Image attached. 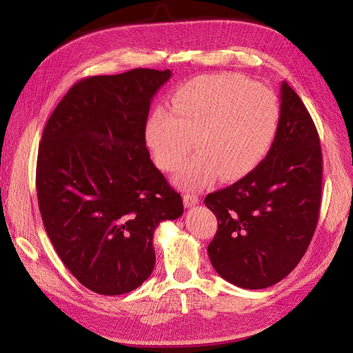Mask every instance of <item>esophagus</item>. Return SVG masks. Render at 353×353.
I'll return each mask as SVG.
<instances>
[{"instance_id": "obj_1", "label": "esophagus", "mask_w": 353, "mask_h": 353, "mask_svg": "<svg viewBox=\"0 0 353 353\" xmlns=\"http://www.w3.org/2000/svg\"><path fill=\"white\" fill-rule=\"evenodd\" d=\"M197 203H199V196H197V194H192V192H185L183 194V205H185V208L196 206Z\"/></svg>"}]
</instances>
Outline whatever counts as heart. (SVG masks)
<instances>
[{
    "label": "heart",
    "instance_id": "heart-1",
    "mask_svg": "<svg viewBox=\"0 0 353 353\" xmlns=\"http://www.w3.org/2000/svg\"><path fill=\"white\" fill-rule=\"evenodd\" d=\"M281 123V103L268 88L223 72L201 76L177 89L171 109L157 106L145 123V142L157 167L172 171L185 190H201L220 174L245 176L264 159Z\"/></svg>",
    "mask_w": 353,
    "mask_h": 353
}]
</instances>
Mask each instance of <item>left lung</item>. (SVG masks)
Returning a JSON list of instances; mask_svg holds the SVG:
<instances>
[{
    "instance_id": "1",
    "label": "left lung",
    "mask_w": 353,
    "mask_h": 353,
    "mask_svg": "<svg viewBox=\"0 0 353 353\" xmlns=\"http://www.w3.org/2000/svg\"><path fill=\"white\" fill-rule=\"evenodd\" d=\"M321 171L316 125L301 97L282 81L281 123L265 159L205 199L219 221L208 254L223 279L261 290L294 270L319 221Z\"/></svg>"
}]
</instances>
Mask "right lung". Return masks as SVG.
<instances>
[{"label":"right lung","mask_w":353,"mask_h":353,"mask_svg":"<svg viewBox=\"0 0 353 353\" xmlns=\"http://www.w3.org/2000/svg\"><path fill=\"white\" fill-rule=\"evenodd\" d=\"M170 77L138 68L80 80L42 133L36 191L45 230L74 277L103 296L148 279L154 229L183 214L145 147L150 103Z\"/></svg>","instance_id":"1"}]
</instances>
